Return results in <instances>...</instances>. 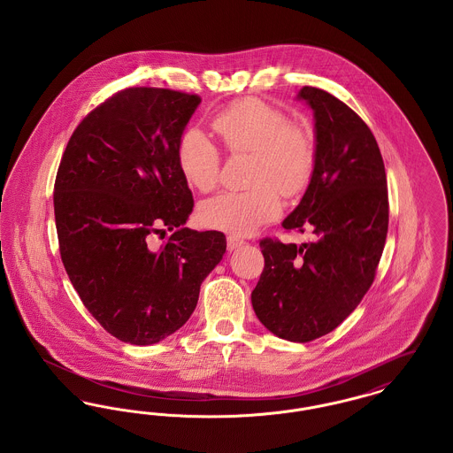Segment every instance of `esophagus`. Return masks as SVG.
<instances>
[{"mask_svg":"<svg viewBox=\"0 0 453 453\" xmlns=\"http://www.w3.org/2000/svg\"><path fill=\"white\" fill-rule=\"evenodd\" d=\"M242 244H244V241H242L241 237L227 236V250H229V251H234L236 248L242 246Z\"/></svg>","mask_w":453,"mask_h":453,"instance_id":"esophagus-1","label":"esophagus"}]
</instances>
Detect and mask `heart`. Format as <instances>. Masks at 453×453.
Segmentation results:
<instances>
[{
    "mask_svg": "<svg viewBox=\"0 0 453 453\" xmlns=\"http://www.w3.org/2000/svg\"><path fill=\"white\" fill-rule=\"evenodd\" d=\"M212 129L231 154H251L246 192H226L202 205V220L233 234H251L280 214L283 196L301 194L314 170V142L301 124L273 105L241 98L212 119ZM180 172L198 192L214 190L220 178L222 156L200 130H187L176 150Z\"/></svg>",
    "mask_w": 453,
    "mask_h": 453,
    "instance_id": "b5f03b06",
    "label": "heart"
}]
</instances>
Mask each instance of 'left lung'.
I'll list each match as a JSON object with an SVG mask.
<instances>
[{
  "mask_svg": "<svg viewBox=\"0 0 453 453\" xmlns=\"http://www.w3.org/2000/svg\"><path fill=\"white\" fill-rule=\"evenodd\" d=\"M314 111L316 159L301 203L281 226L314 242L261 239L265 268L251 294L261 324L307 343L345 321L373 283L388 227V178L365 122L331 93L303 87Z\"/></svg>",
  "mask_w": 453,
  "mask_h": 453,
  "instance_id": "obj_1",
  "label": "left lung"
}]
</instances>
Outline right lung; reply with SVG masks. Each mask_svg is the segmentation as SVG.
<instances>
[{
    "label": "right lung",
    "mask_w": 453,
    "mask_h": 453,
    "mask_svg": "<svg viewBox=\"0 0 453 453\" xmlns=\"http://www.w3.org/2000/svg\"><path fill=\"white\" fill-rule=\"evenodd\" d=\"M198 95L126 88L89 111L65 146L54 185L59 251L89 314L117 340L154 345L196 307L226 253L219 231L183 227L194 196L176 150ZM173 231L159 249L156 234Z\"/></svg>",
    "instance_id": "1"
}]
</instances>
